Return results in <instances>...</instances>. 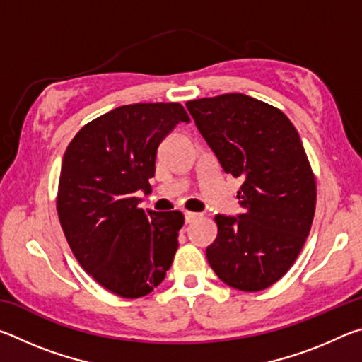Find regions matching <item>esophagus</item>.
<instances>
[{"label":"esophagus","mask_w":362,"mask_h":362,"mask_svg":"<svg viewBox=\"0 0 362 362\" xmlns=\"http://www.w3.org/2000/svg\"><path fill=\"white\" fill-rule=\"evenodd\" d=\"M201 217V214H196V212H185V222L187 223H192L194 220H198Z\"/></svg>","instance_id":"obj_1"}]
</instances>
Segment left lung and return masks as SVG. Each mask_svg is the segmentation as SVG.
I'll use <instances>...</instances> for the list:
<instances>
[{"mask_svg":"<svg viewBox=\"0 0 362 362\" xmlns=\"http://www.w3.org/2000/svg\"><path fill=\"white\" fill-rule=\"evenodd\" d=\"M187 108L222 169L243 179V212L217 214L207 262L235 289H267L289 272L313 223L316 182L302 140L281 110L244 94Z\"/></svg>","mask_w":362,"mask_h":362,"instance_id":"obj_1","label":"left lung"}]
</instances>
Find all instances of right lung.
<instances>
[{
  "label": "right lung",
  "mask_w": 362,
  "mask_h": 362,
  "mask_svg": "<svg viewBox=\"0 0 362 362\" xmlns=\"http://www.w3.org/2000/svg\"><path fill=\"white\" fill-rule=\"evenodd\" d=\"M189 122L180 103H134L112 110L79 131L62 159L57 212L79 265L124 298L163 283L179 247L180 211L145 212L159 144Z\"/></svg>",
  "instance_id": "obj_1"
}]
</instances>
